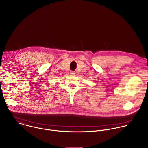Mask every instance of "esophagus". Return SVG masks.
<instances>
[{
	"mask_svg": "<svg viewBox=\"0 0 148 148\" xmlns=\"http://www.w3.org/2000/svg\"><path fill=\"white\" fill-rule=\"evenodd\" d=\"M70 74H71V75H74V74H75V73H74V71H70Z\"/></svg>",
	"mask_w": 148,
	"mask_h": 148,
	"instance_id": "34e87169",
	"label": "esophagus"
}]
</instances>
